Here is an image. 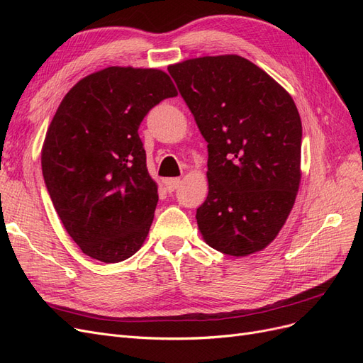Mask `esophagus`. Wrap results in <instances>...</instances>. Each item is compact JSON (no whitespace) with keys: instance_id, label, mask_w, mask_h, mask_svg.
Returning a JSON list of instances; mask_svg holds the SVG:
<instances>
[{"instance_id":"34e87169","label":"esophagus","mask_w":363,"mask_h":363,"mask_svg":"<svg viewBox=\"0 0 363 363\" xmlns=\"http://www.w3.org/2000/svg\"><path fill=\"white\" fill-rule=\"evenodd\" d=\"M180 183H182L180 179H167V180H164V188H167L168 192H174L175 189L179 188Z\"/></svg>"}]
</instances>
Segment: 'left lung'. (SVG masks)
<instances>
[{
  "mask_svg": "<svg viewBox=\"0 0 363 363\" xmlns=\"http://www.w3.org/2000/svg\"><path fill=\"white\" fill-rule=\"evenodd\" d=\"M168 71L207 142L208 194L195 216L204 242L236 257L262 251L286 223L301 182V119L292 96L236 54Z\"/></svg>",
  "mask_w": 363,
  "mask_h": 363,
  "instance_id": "1",
  "label": "left lung"
}]
</instances>
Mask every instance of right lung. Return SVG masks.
<instances>
[{"mask_svg": "<svg viewBox=\"0 0 363 363\" xmlns=\"http://www.w3.org/2000/svg\"><path fill=\"white\" fill-rule=\"evenodd\" d=\"M177 95L167 72L108 67L65 95L42 145V174L60 221L86 256L118 263L145 242L159 201L139 125Z\"/></svg>", "mask_w": 363, "mask_h": 363, "instance_id": "add662e5", "label": "right lung"}]
</instances>
